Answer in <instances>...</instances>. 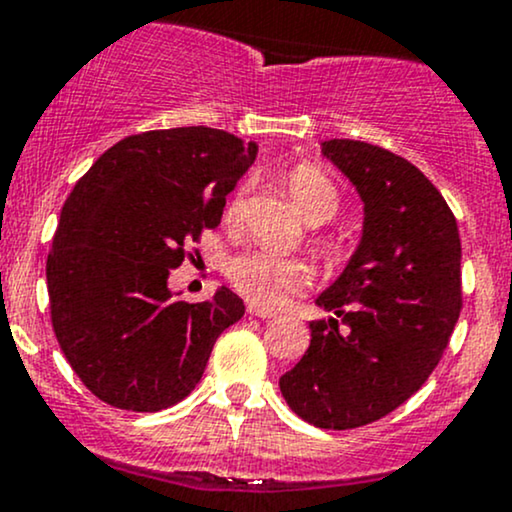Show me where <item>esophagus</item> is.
Returning <instances> with one entry per match:
<instances>
[{"label":"esophagus","mask_w":512,"mask_h":512,"mask_svg":"<svg viewBox=\"0 0 512 512\" xmlns=\"http://www.w3.org/2000/svg\"><path fill=\"white\" fill-rule=\"evenodd\" d=\"M248 313H250V315H255V317H262V320H272V317H276L274 310L257 308V305H248Z\"/></svg>","instance_id":"1"}]
</instances>
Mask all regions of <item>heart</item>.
I'll return each mask as SVG.
<instances>
[{"label":"heart","mask_w":512,"mask_h":512,"mask_svg":"<svg viewBox=\"0 0 512 512\" xmlns=\"http://www.w3.org/2000/svg\"><path fill=\"white\" fill-rule=\"evenodd\" d=\"M286 190H289L296 207L301 209V214L310 223L330 221L337 214V187L313 166L291 168L289 175H286ZM245 195H248V185L240 187L228 202V221H236L240 216ZM226 274L231 284L236 286V291L243 293L252 305H260V308H276L289 293L301 291L310 281L308 264L264 250H245L231 257Z\"/></svg>","instance_id":"b5f03b06"}]
</instances>
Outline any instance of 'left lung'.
<instances>
[{
  "label": "left lung",
  "mask_w": 512,
  "mask_h": 512,
  "mask_svg": "<svg viewBox=\"0 0 512 512\" xmlns=\"http://www.w3.org/2000/svg\"><path fill=\"white\" fill-rule=\"evenodd\" d=\"M322 154L363 202V236L317 296L336 317L310 322V346L279 378L286 404L317 428L366 426L395 411L438 366L462 308V245L440 192L407 158L330 139Z\"/></svg>",
  "instance_id": "8db88e82"
}]
</instances>
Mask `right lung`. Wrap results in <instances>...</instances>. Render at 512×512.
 Wrapping results in <instances>:
<instances>
[{
	"label": "right lung",
	"instance_id": "right-lung-1",
	"mask_svg": "<svg viewBox=\"0 0 512 512\" xmlns=\"http://www.w3.org/2000/svg\"><path fill=\"white\" fill-rule=\"evenodd\" d=\"M255 142L211 127L154 129L110 146L64 202L48 255L50 317L81 383L105 404L161 411L195 390L245 305L226 286L175 301L170 269L221 223Z\"/></svg>",
	"mask_w": 512,
	"mask_h": 512
}]
</instances>
